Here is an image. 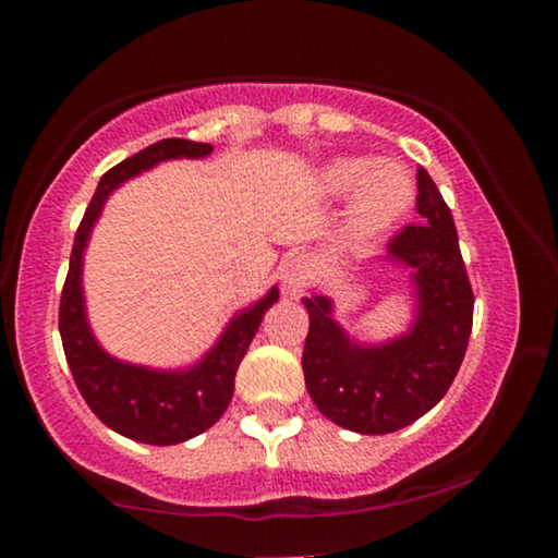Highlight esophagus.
Wrapping results in <instances>:
<instances>
[{
	"instance_id": "esophagus-1",
	"label": "esophagus",
	"mask_w": 558,
	"mask_h": 558,
	"mask_svg": "<svg viewBox=\"0 0 558 558\" xmlns=\"http://www.w3.org/2000/svg\"><path fill=\"white\" fill-rule=\"evenodd\" d=\"M312 272H315V259H312L310 254H296V257L288 259L283 265V272H280V278H283V291L288 296H299V293L310 286Z\"/></svg>"
}]
</instances>
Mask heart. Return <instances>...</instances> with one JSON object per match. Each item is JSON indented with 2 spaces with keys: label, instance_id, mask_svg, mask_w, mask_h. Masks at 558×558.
Segmentation results:
<instances>
[{
  "label": "heart",
  "instance_id": "1",
  "mask_svg": "<svg viewBox=\"0 0 558 558\" xmlns=\"http://www.w3.org/2000/svg\"><path fill=\"white\" fill-rule=\"evenodd\" d=\"M319 189L328 196H349L351 226L362 233H380L401 220L414 202V183L396 162L375 165L360 157H338L319 170Z\"/></svg>",
  "mask_w": 558,
  "mask_h": 558
}]
</instances>
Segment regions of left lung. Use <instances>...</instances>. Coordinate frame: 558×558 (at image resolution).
I'll list each match as a JSON object with an SVG mask.
<instances>
[{
  "instance_id": "1",
  "label": "left lung",
  "mask_w": 558,
  "mask_h": 558,
  "mask_svg": "<svg viewBox=\"0 0 558 558\" xmlns=\"http://www.w3.org/2000/svg\"><path fill=\"white\" fill-rule=\"evenodd\" d=\"M417 213L388 243V259L412 270L417 315L388 343L351 341L332 319L328 296L301 299L310 312L304 383L330 422L362 435H386L412 425L446 396L462 367L472 332V296L457 226L438 185L417 170Z\"/></svg>"
}]
</instances>
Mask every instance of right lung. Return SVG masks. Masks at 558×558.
<instances>
[{"instance_id":"add662e5","label":"right lung","mask_w":558,"mask_h":558,"mask_svg":"<svg viewBox=\"0 0 558 558\" xmlns=\"http://www.w3.org/2000/svg\"><path fill=\"white\" fill-rule=\"evenodd\" d=\"M213 151L209 144L189 138H162L138 155L123 159L101 175L92 204L86 207L70 254V270L60 299V336L70 373L92 412L114 433L149 446H172L209 430L233 399L235 369L257 336L262 317L278 301V288L241 310L228 323L207 354L189 369H151L141 364L114 360L96 343L83 304V252L96 217L101 215L107 196L120 183L138 172L155 168L165 159H198Z\"/></svg>"}]
</instances>
